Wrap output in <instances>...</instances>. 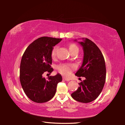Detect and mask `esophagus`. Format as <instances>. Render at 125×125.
<instances>
[{
  "instance_id": "1",
  "label": "esophagus",
  "mask_w": 125,
  "mask_h": 125,
  "mask_svg": "<svg viewBox=\"0 0 125 125\" xmlns=\"http://www.w3.org/2000/svg\"><path fill=\"white\" fill-rule=\"evenodd\" d=\"M63 80H65V81H69V80H69V79H67V78H64V77H63Z\"/></svg>"
}]
</instances>
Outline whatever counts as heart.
<instances>
[{"mask_svg":"<svg viewBox=\"0 0 125 125\" xmlns=\"http://www.w3.org/2000/svg\"><path fill=\"white\" fill-rule=\"evenodd\" d=\"M68 47L70 52L74 51H78V47H77V46L74 43L69 44ZM57 49V46H54L52 48V50L51 51V56L52 58L54 57L55 56H56ZM57 69L59 71V72L62 74L63 75L68 76L72 72L73 69H74V66L69 64H62L58 65L57 67Z\"/></svg>","mask_w":125,"mask_h":125,"instance_id":"heart-1","label":"heart"}]
</instances>
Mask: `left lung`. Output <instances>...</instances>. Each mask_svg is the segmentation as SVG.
Wrapping results in <instances>:
<instances>
[{
    "instance_id": "obj_1",
    "label": "left lung",
    "mask_w": 125,
    "mask_h": 125,
    "mask_svg": "<svg viewBox=\"0 0 125 125\" xmlns=\"http://www.w3.org/2000/svg\"><path fill=\"white\" fill-rule=\"evenodd\" d=\"M84 50L83 64L75 75L85 79L79 83V87L71 94L80 103H88L95 100L102 91L106 80L105 60L101 51L88 39L79 42Z\"/></svg>"
}]
</instances>
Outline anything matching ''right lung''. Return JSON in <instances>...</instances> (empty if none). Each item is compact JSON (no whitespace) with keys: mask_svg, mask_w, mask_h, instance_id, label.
Here are the masks:
<instances>
[{"mask_svg":"<svg viewBox=\"0 0 125 125\" xmlns=\"http://www.w3.org/2000/svg\"><path fill=\"white\" fill-rule=\"evenodd\" d=\"M62 39L41 37L30 45L22 55L20 67V80L25 94L33 101L46 103L54 96L57 85L62 80L60 74L42 77L44 73H51V51Z\"/></svg>","mask_w":125,"mask_h":125,"instance_id":"right-lung-1","label":"right lung"}]
</instances>
